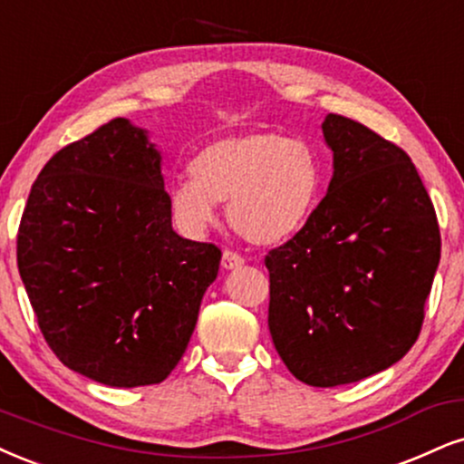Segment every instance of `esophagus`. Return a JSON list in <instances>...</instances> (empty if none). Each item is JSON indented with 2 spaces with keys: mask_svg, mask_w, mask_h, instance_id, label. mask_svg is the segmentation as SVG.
Returning <instances> with one entry per match:
<instances>
[{
  "mask_svg": "<svg viewBox=\"0 0 464 464\" xmlns=\"http://www.w3.org/2000/svg\"><path fill=\"white\" fill-rule=\"evenodd\" d=\"M243 256H238L237 251H230V249H226L223 251V258H221V266L226 268V271H232V268H238V266H243Z\"/></svg>",
  "mask_w": 464,
  "mask_h": 464,
  "instance_id": "obj_1",
  "label": "esophagus"
}]
</instances>
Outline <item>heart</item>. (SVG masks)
Listing matches in <instances>:
<instances>
[{"label":"heart","mask_w":464,"mask_h":464,"mask_svg":"<svg viewBox=\"0 0 464 464\" xmlns=\"http://www.w3.org/2000/svg\"><path fill=\"white\" fill-rule=\"evenodd\" d=\"M193 179L169 185L168 202L182 232L199 237L227 202V219L254 245H279L316 213L323 159L310 141L277 133L223 137L191 163Z\"/></svg>","instance_id":"b5f03b06"}]
</instances>
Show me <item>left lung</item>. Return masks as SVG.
<instances>
[{
  "label": "left lung",
  "mask_w": 464,
  "mask_h": 464,
  "mask_svg": "<svg viewBox=\"0 0 464 464\" xmlns=\"http://www.w3.org/2000/svg\"><path fill=\"white\" fill-rule=\"evenodd\" d=\"M327 196L307 226L268 251V331L296 379L357 382L415 344L441 258L434 206L409 154L329 113Z\"/></svg>",
  "instance_id": "left-lung-1"
}]
</instances>
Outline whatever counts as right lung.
I'll return each mask as SVG.
<instances>
[{
	"instance_id": "add662e5",
	"label": "right lung",
	"mask_w": 464,
	"mask_h": 464,
	"mask_svg": "<svg viewBox=\"0 0 464 464\" xmlns=\"http://www.w3.org/2000/svg\"><path fill=\"white\" fill-rule=\"evenodd\" d=\"M163 157L116 118L49 159L32 185L16 265L38 327L72 372L107 387L168 379L221 251L171 227Z\"/></svg>"
}]
</instances>
